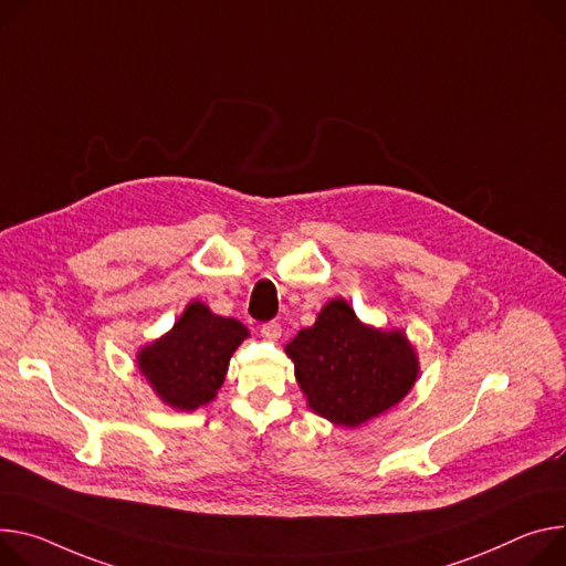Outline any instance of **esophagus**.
I'll return each mask as SVG.
<instances>
[{
  "instance_id": "esophagus-1",
  "label": "esophagus",
  "mask_w": 566,
  "mask_h": 566,
  "mask_svg": "<svg viewBox=\"0 0 566 566\" xmlns=\"http://www.w3.org/2000/svg\"><path fill=\"white\" fill-rule=\"evenodd\" d=\"M260 332H262V336H264L266 340L277 343V340H280V336H282V325H280V323H275V321H271V323H264Z\"/></svg>"
}]
</instances>
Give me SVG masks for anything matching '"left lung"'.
<instances>
[{"instance_id":"1","label":"left lung","mask_w":566,"mask_h":566,"mask_svg":"<svg viewBox=\"0 0 566 566\" xmlns=\"http://www.w3.org/2000/svg\"><path fill=\"white\" fill-rule=\"evenodd\" d=\"M284 349L310 408L347 429L399 403L420 375L406 334L364 325L343 297L327 302Z\"/></svg>"}]
</instances>
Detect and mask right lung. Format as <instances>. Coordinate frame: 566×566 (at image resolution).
<instances>
[{
  "label": "right lung",
  "mask_w": 566,
  "mask_h": 566,
  "mask_svg": "<svg viewBox=\"0 0 566 566\" xmlns=\"http://www.w3.org/2000/svg\"><path fill=\"white\" fill-rule=\"evenodd\" d=\"M248 338V329L189 302L176 325L137 352V368L156 395L176 410L210 403L226 381L230 356Z\"/></svg>",
  "instance_id": "right-lung-1"
}]
</instances>
